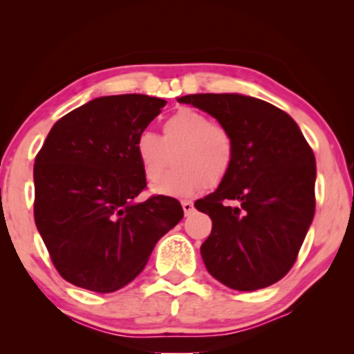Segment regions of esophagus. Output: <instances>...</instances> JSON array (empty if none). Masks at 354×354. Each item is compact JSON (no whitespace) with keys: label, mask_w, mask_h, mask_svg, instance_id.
<instances>
[{"label":"esophagus","mask_w":354,"mask_h":354,"mask_svg":"<svg viewBox=\"0 0 354 354\" xmlns=\"http://www.w3.org/2000/svg\"><path fill=\"white\" fill-rule=\"evenodd\" d=\"M182 207H183V212H185V216H188V214H190V212H193V209H195L193 203L188 201V200H183L182 201Z\"/></svg>","instance_id":"1"}]
</instances>
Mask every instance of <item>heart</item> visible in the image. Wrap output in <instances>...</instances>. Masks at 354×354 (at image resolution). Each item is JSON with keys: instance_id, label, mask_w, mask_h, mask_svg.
I'll return each mask as SVG.
<instances>
[{"instance_id": "heart-1", "label": "heart", "mask_w": 354, "mask_h": 354, "mask_svg": "<svg viewBox=\"0 0 354 354\" xmlns=\"http://www.w3.org/2000/svg\"><path fill=\"white\" fill-rule=\"evenodd\" d=\"M172 156V169L153 185L164 196H188L221 185L235 161V140L227 127L211 122L205 113L182 108L164 120L162 137L142 132L135 140V156L147 180L161 176Z\"/></svg>"}]
</instances>
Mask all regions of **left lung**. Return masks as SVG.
I'll return each instance as SVG.
<instances>
[{"mask_svg":"<svg viewBox=\"0 0 354 354\" xmlns=\"http://www.w3.org/2000/svg\"><path fill=\"white\" fill-rule=\"evenodd\" d=\"M178 101L211 114L235 140L230 174L195 203L212 221L201 245L207 272L240 292L279 282L293 268L316 209L311 147L287 113L263 100L201 93Z\"/></svg>","mask_w":354,"mask_h":354,"instance_id":"obj_1","label":"left lung"}]
</instances>
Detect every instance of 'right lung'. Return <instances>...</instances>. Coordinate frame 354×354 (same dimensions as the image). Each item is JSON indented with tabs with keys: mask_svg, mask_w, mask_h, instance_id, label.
I'll return each instance as SVG.
<instances>
[{
	"mask_svg": "<svg viewBox=\"0 0 354 354\" xmlns=\"http://www.w3.org/2000/svg\"><path fill=\"white\" fill-rule=\"evenodd\" d=\"M164 104L148 95L101 96L57 120L37 154V229L56 270L75 287H125L183 217L176 198L135 201L147 188L135 140Z\"/></svg>",
	"mask_w": 354,
	"mask_h": 354,
	"instance_id": "add662e5",
	"label": "right lung"
}]
</instances>
